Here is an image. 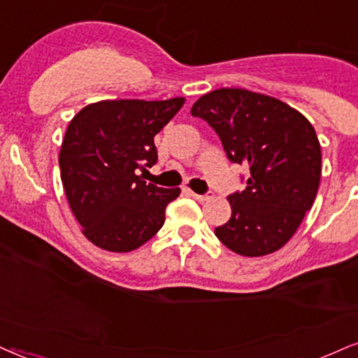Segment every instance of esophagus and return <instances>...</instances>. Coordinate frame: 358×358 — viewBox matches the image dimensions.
I'll return each mask as SVG.
<instances>
[{
	"instance_id": "1",
	"label": "esophagus",
	"mask_w": 358,
	"mask_h": 358,
	"mask_svg": "<svg viewBox=\"0 0 358 358\" xmlns=\"http://www.w3.org/2000/svg\"><path fill=\"white\" fill-rule=\"evenodd\" d=\"M189 194H192V196L196 201H208V200H211V198H213V193L211 192H208L205 194H198V193H194V192H189Z\"/></svg>"
}]
</instances>
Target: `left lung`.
<instances>
[{
  "label": "left lung",
  "instance_id": "8db88e82",
  "mask_svg": "<svg viewBox=\"0 0 358 358\" xmlns=\"http://www.w3.org/2000/svg\"><path fill=\"white\" fill-rule=\"evenodd\" d=\"M233 164L250 169L243 192L229 194L231 218L215 229L226 248L257 257L280 250L310 210L320 182V143L301 112L246 89H218L193 103Z\"/></svg>",
  "mask_w": 358,
  "mask_h": 358
}]
</instances>
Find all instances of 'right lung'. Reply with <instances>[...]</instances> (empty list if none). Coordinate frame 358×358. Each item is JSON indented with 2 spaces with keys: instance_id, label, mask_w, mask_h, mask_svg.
<instances>
[{
  "instance_id": "obj_1",
  "label": "right lung",
  "mask_w": 358,
  "mask_h": 358,
  "mask_svg": "<svg viewBox=\"0 0 358 358\" xmlns=\"http://www.w3.org/2000/svg\"><path fill=\"white\" fill-rule=\"evenodd\" d=\"M183 103V97L101 101L71 120L59 153L61 180L71 210L92 244L129 252L160 231L165 208L180 188H160L137 173L157 164L153 137Z\"/></svg>"
}]
</instances>
